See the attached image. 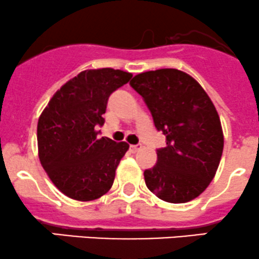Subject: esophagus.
<instances>
[{
	"label": "esophagus",
	"instance_id": "1",
	"mask_svg": "<svg viewBox=\"0 0 259 259\" xmlns=\"http://www.w3.org/2000/svg\"><path fill=\"white\" fill-rule=\"evenodd\" d=\"M143 148V145L141 144H137V145H130V150L133 152H137L138 150H140V149Z\"/></svg>",
	"mask_w": 259,
	"mask_h": 259
}]
</instances>
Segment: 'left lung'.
I'll return each instance as SVG.
<instances>
[{"instance_id": "left-lung-1", "label": "left lung", "mask_w": 259, "mask_h": 259, "mask_svg": "<svg viewBox=\"0 0 259 259\" xmlns=\"http://www.w3.org/2000/svg\"><path fill=\"white\" fill-rule=\"evenodd\" d=\"M166 137L157 162L144 171L148 189L171 203L202 194L213 179L223 150L220 116L202 87L178 69H157L130 81Z\"/></svg>"}]
</instances>
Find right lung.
<instances>
[{
  "instance_id": "add662e5",
  "label": "right lung",
  "mask_w": 259,
  "mask_h": 259,
  "mask_svg": "<svg viewBox=\"0 0 259 259\" xmlns=\"http://www.w3.org/2000/svg\"><path fill=\"white\" fill-rule=\"evenodd\" d=\"M133 75L113 68L80 72L52 97L37 127L39 160L57 189L78 201H92L110 190L115 170L129 149L107 137L109 97Z\"/></svg>"
}]
</instances>
